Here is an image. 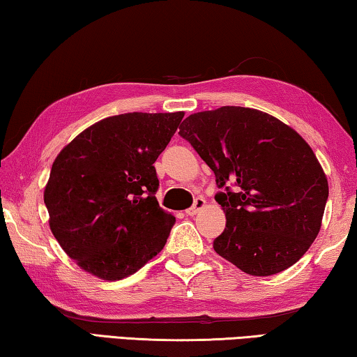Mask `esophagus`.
<instances>
[{
  "mask_svg": "<svg viewBox=\"0 0 357 357\" xmlns=\"http://www.w3.org/2000/svg\"><path fill=\"white\" fill-rule=\"evenodd\" d=\"M204 206H206V199H204L202 196H197L195 199V204H192V206L186 210V215H188V217H195V215L199 212L201 208H204Z\"/></svg>",
  "mask_w": 357,
  "mask_h": 357,
  "instance_id": "34e87169",
  "label": "esophagus"
}]
</instances>
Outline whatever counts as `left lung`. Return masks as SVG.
Instances as JSON below:
<instances>
[{"instance_id": "obj_1", "label": "left lung", "mask_w": 357, "mask_h": 357, "mask_svg": "<svg viewBox=\"0 0 357 357\" xmlns=\"http://www.w3.org/2000/svg\"><path fill=\"white\" fill-rule=\"evenodd\" d=\"M215 174L226 213L213 250L245 273L267 277L299 261L317 238L329 186L305 140L275 116L225 106L180 126Z\"/></svg>"}]
</instances>
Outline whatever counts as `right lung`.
<instances>
[{"label": "right lung", "instance_id": "add662e5", "mask_svg": "<svg viewBox=\"0 0 357 357\" xmlns=\"http://www.w3.org/2000/svg\"><path fill=\"white\" fill-rule=\"evenodd\" d=\"M183 112L114 115L82 131L52 165L49 225L69 258L102 280H121L156 256L175 223L156 201L153 162Z\"/></svg>", "mask_w": 357, "mask_h": 357}]
</instances>
